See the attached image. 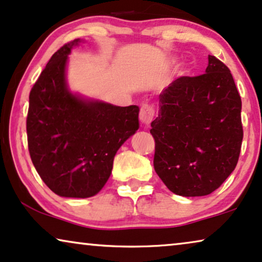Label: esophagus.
<instances>
[{
    "mask_svg": "<svg viewBox=\"0 0 262 262\" xmlns=\"http://www.w3.org/2000/svg\"><path fill=\"white\" fill-rule=\"evenodd\" d=\"M154 117H155V110H154L152 106L150 105H144L142 106L141 112H139V119L144 125H150V123L154 120Z\"/></svg>",
    "mask_w": 262,
    "mask_h": 262,
    "instance_id": "1",
    "label": "esophagus"
}]
</instances>
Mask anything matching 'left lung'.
<instances>
[{"label":"left lung","instance_id":"1","mask_svg":"<svg viewBox=\"0 0 262 262\" xmlns=\"http://www.w3.org/2000/svg\"><path fill=\"white\" fill-rule=\"evenodd\" d=\"M159 99L150 130L155 171L175 194H210L232 173L241 151L242 102L230 70L209 56L205 74L177 78Z\"/></svg>","mask_w":262,"mask_h":262}]
</instances>
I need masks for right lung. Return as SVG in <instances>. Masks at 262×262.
Wrapping results in <instances>:
<instances>
[{
	"label": "right lung",
	"mask_w": 262,
	"mask_h": 262,
	"mask_svg": "<svg viewBox=\"0 0 262 262\" xmlns=\"http://www.w3.org/2000/svg\"><path fill=\"white\" fill-rule=\"evenodd\" d=\"M80 39L53 53L30 93L28 151L56 194L88 198L108 180L118 149L138 130V106L83 100L66 82L68 55Z\"/></svg>",
	"instance_id": "add662e5"
}]
</instances>
